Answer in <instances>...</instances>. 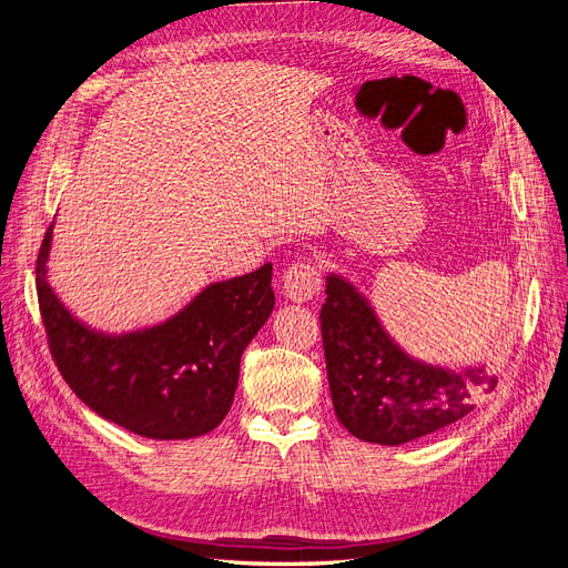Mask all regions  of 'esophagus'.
Masks as SVG:
<instances>
[{"mask_svg": "<svg viewBox=\"0 0 568 568\" xmlns=\"http://www.w3.org/2000/svg\"><path fill=\"white\" fill-rule=\"evenodd\" d=\"M282 282H284L286 298L298 301V303L313 301L322 291V274L313 263H307V261H298L294 265H288Z\"/></svg>", "mask_w": 568, "mask_h": 568, "instance_id": "34e87169", "label": "esophagus"}]
</instances>
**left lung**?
Masks as SVG:
<instances>
[{
  "label": "left lung",
  "instance_id": "8db88e82",
  "mask_svg": "<svg viewBox=\"0 0 568 568\" xmlns=\"http://www.w3.org/2000/svg\"><path fill=\"white\" fill-rule=\"evenodd\" d=\"M338 422L367 443L403 445L464 419L497 386L484 367L450 372L405 355L346 280L326 277L320 311Z\"/></svg>",
  "mask_w": 568,
  "mask_h": 568
}]
</instances>
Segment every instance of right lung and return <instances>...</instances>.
I'll use <instances>...</instances> for the list:
<instances>
[{"label": "right lung", "instance_id": "right-lung-1", "mask_svg": "<svg viewBox=\"0 0 568 568\" xmlns=\"http://www.w3.org/2000/svg\"><path fill=\"white\" fill-rule=\"evenodd\" d=\"M51 227L38 253V301L51 357L78 398L128 432L182 440L213 432L232 407L242 353L274 307L272 265L211 284L144 332L106 336L78 322L47 282Z\"/></svg>", "mask_w": 568, "mask_h": 568}]
</instances>
